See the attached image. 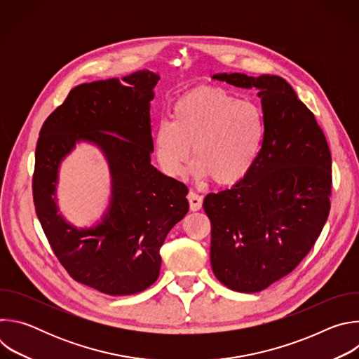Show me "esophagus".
Segmentation results:
<instances>
[{
  "mask_svg": "<svg viewBox=\"0 0 359 359\" xmlns=\"http://www.w3.org/2000/svg\"><path fill=\"white\" fill-rule=\"evenodd\" d=\"M187 200H189L190 210H191V212H197V210L201 209V206H203V197L198 196L197 193L190 191V193L187 194Z\"/></svg>",
  "mask_w": 359,
  "mask_h": 359,
  "instance_id": "34e87169",
  "label": "esophagus"
}]
</instances>
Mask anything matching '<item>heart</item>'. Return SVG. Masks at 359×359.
Masks as SVG:
<instances>
[{"label": "heart", "mask_w": 359, "mask_h": 359, "mask_svg": "<svg viewBox=\"0 0 359 359\" xmlns=\"http://www.w3.org/2000/svg\"><path fill=\"white\" fill-rule=\"evenodd\" d=\"M264 130L263 112L252 102L240 100L219 86H198L175 102L172 122L156 125L151 149L159 169L169 177H184L193 153L190 170L196 177L233 186L257 162Z\"/></svg>", "instance_id": "1"}]
</instances>
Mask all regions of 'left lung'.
Segmentation results:
<instances>
[{
	"label": "left lung",
	"instance_id": "left-lung-1",
	"mask_svg": "<svg viewBox=\"0 0 359 359\" xmlns=\"http://www.w3.org/2000/svg\"><path fill=\"white\" fill-rule=\"evenodd\" d=\"M213 79L259 89L264 142L251 172L210 193V263L230 290L259 292L290 274L316 244L330 213L331 151L314 114L277 75L216 74Z\"/></svg>",
	"mask_w": 359,
	"mask_h": 359
}]
</instances>
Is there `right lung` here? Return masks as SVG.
<instances>
[{"mask_svg": "<svg viewBox=\"0 0 359 359\" xmlns=\"http://www.w3.org/2000/svg\"><path fill=\"white\" fill-rule=\"evenodd\" d=\"M75 86L43 122L35 149L34 204L57 259L78 283L108 295H130L159 277L168 233L189 212L184 183L150 163V100L159 75L143 69ZM79 141L97 145L111 173L101 222L78 229L58 213L60 162Z\"/></svg>", "mask_w": 359, "mask_h": 359, "instance_id": "obj_1", "label": "right lung"}]
</instances>
